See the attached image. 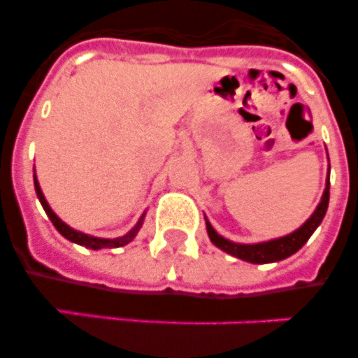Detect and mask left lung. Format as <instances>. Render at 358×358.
Wrapping results in <instances>:
<instances>
[{"label":"left lung","instance_id":"left-lung-1","mask_svg":"<svg viewBox=\"0 0 358 358\" xmlns=\"http://www.w3.org/2000/svg\"><path fill=\"white\" fill-rule=\"evenodd\" d=\"M328 201H330V177L327 179L324 194H322L321 202L317 204V208H315V211L312 213V217H310L301 227H297L296 231H292L290 235L260 243H236L218 235L206 218L208 235H210V240L218 249H222L224 252L235 256V258H240V260L249 262V264H273V262L285 260V258L292 256L294 252L299 251V249L308 242L312 233L317 229L319 224H321L322 218H324V215H327Z\"/></svg>","mask_w":358,"mask_h":358}]
</instances>
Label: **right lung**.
I'll return each mask as SVG.
<instances>
[{
    "instance_id": "right-lung-1",
    "label": "right lung",
    "mask_w": 358,
    "mask_h": 358,
    "mask_svg": "<svg viewBox=\"0 0 358 358\" xmlns=\"http://www.w3.org/2000/svg\"><path fill=\"white\" fill-rule=\"evenodd\" d=\"M34 186H36V194H37V197H39V202L43 204L44 211H46V215L50 217V220H52V224L55 226V229L59 231V233H61L64 238H68L69 242L78 243V245H84V248H90V249H94V251H96V249H103V248H122V245H127L129 242H132V240H134V236L138 235V231H140L141 224H143L145 213L141 215V218L138 220V224H136V226L129 231L127 235L120 236V238H96V236L85 235V233H80V231L69 227L68 224L62 222L61 218L53 213V210L50 208V204L46 202V199H44L43 192H41L39 181H37L36 176H34Z\"/></svg>"
}]
</instances>
